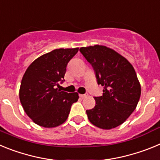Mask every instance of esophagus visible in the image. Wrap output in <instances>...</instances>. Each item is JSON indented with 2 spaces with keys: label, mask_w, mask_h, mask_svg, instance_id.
Listing matches in <instances>:
<instances>
[{
  "label": "esophagus",
  "mask_w": 160,
  "mask_h": 160,
  "mask_svg": "<svg viewBox=\"0 0 160 160\" xmlns=\"http://www.w3.org/2000/svg\"><path fill=\"white\" fill-rule=\"evenodd\" d=\"M87 94H79V97L81 98H83L87 97Z\"/></svg>",
  "instance_id": "obj_1"
}]
</instances>
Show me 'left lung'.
I'll return each mask as SVG.
<instances>
[{"label":"left lung","instance_id":"8db88e82","mask_svg":"<svg viewBox=\"0 0 160 160\" xmlns=\"http://www.w3.org/2000/svg\"><path fill=\"white\" fill-rule=\"evenodd\" d=\"M79 51L92 66L103 94L94 97L96 104L87 110L90 122L102 129L121 125L135 110L141 87L132 65L122 55L103 46L80 48Z\"/></svg>","mask_w":160,"mask_h":160}]
</instances>
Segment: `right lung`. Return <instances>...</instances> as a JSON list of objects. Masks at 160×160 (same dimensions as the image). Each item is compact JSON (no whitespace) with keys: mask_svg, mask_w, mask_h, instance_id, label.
<instances>
[{"mask_svg":"<svg viewBox=\"0 0 160 160\" xmlns=\"http://www.w3.org/2000/svg\"><path fill=\"white\" fill-rule=\"evenodd\" d=\"M78 51L58 49L42 55L27 68L20 87V101L24 111L36 124L55 128L67 119L78 94L67 93L56 87L64 80L66 66Z\"/></svg>","mask_w":160,"mask_h":160,"instance_id":"right-lung-1","label":"right lung"}]
</instances>
